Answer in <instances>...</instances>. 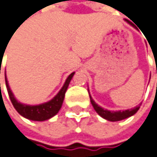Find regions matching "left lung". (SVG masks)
<instances>
[{
    "instance_id": "left-lung-1",
    "label": "left lung",
    "mask_w": 157,
    "mask_h": 157,
    "mask_svg": "<svg viewBox=\"0 0 157 157\" xmlns=\"http://www.w3.org/2000/svg\"><path fill=\"white\" fill-rule=\"evenodd\" d=\"M131 26H133L132 23L128 22ZM134 27V26H133ZM89 93V91H88ZM90 97V101H91V104L92 106L94 107L95 111L98 113V114H99L102 118L108 120V121H112V122H115V121H120V120H123V119H126L128 117H130L132 116L133 114H135L138 110L140 109V105L139 106H136L134 107L133 109H129V110H126V111H117V112H112V111H108V110H105L103 108H101L100 106H98L94 100L92 99L91 96L89 95Z\"/></svg>"
}]
</instances>
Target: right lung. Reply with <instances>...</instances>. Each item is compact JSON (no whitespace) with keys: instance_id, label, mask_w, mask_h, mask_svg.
Masks as SVG:
<instances>
[{"instance_id":"add662e5","label":"right lung","mask_w":157,"mask_h":157,"mask_svg":"<svg viewBox=\"0 0 157 157\" xmlns=\"http://www.w3.org/2000/svg\"><path fill=\"white\" fill-rule=\"evenodd\" d=\"M73 75H74V72L71 73L68 76L62 88L51 100H49V101H47L45 103L39 104V105H27V104L18 102L9 87L6 74H5V84H6V87H7L9 98L11 99V102H12L15 109L17 111V113L20 115H22L23 117H25L27 119L32 120V121H44V120L50 119L51 117L56 115L60 110L62 103H63V100H64L65 93L67 91L69 84H70Z\"/></svg>"}]
</instances>
